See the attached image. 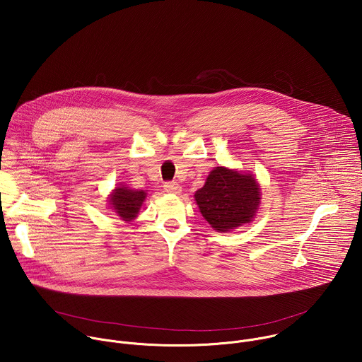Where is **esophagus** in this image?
I'll return each mask as SVG.
<instances>
[{
	"label": "esophagus",
	"mask_w": 362,
	"mask_h": 362,
	"mask_svg": "<svg viewBox=\"0 0 362 362\" xmlns=\"http://www.w3.org/2000/svg\"><path fill=\"white\" fill-rule=\"evenodd\" d=\"M163 187L168 193H173V194H179L182 192V186L177 182H168L165 183Z\"/></svg>",
	"instance_id": "obj_1"
}]
</instances>
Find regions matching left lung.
<instances>
[{
    "mask_svg": "<svg viewBox=\"0 0 362 362\" xmlns=\"http://www.w3.org/2000/svg\"><path fill=\"white\" fill-rule=\"evenodd\" d=\"M194 200L216 232H229L252 222L259 209L261 189L253 175L218 166L196 190Z\"/></svg>",
    "mask_w": 362,
    "mask_h": 362,
    "instance_id": "left-lung-1",
    "label": "left lung"
}]
</instances>
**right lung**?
I'll list each match as a JSON object with an SVG mask.
<instances>
[{
    "instance_id": "right-lung-1",
    "label": "right lung",
    "mask_w": 362,
    "mask_h": 362,
    "mask_svg": "<svg viewBox=\"0 0 362 362\" xmlns=\"http://www.w3.org/2000/svg\"><path fill=\"white\" fill-rule=\"evenodd\" d=\"M144 199L146 192L133 190L126 186H119L112 192L109 197V204L117 214V216H120L126 222H132L133 219L137 218Z\"/></svg>"
}]
</instances>
